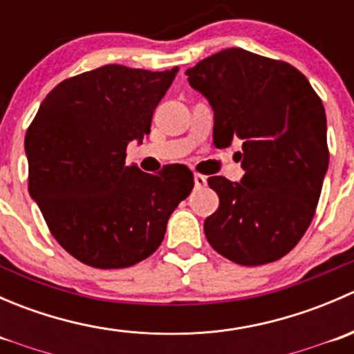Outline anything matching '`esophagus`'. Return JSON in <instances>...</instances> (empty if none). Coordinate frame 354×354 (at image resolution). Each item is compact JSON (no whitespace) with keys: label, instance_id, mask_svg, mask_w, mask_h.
Wrapping results in <instances>:
<instances>
[{"label":"esophagus","instance_id":"esophagus-1","mask_svg":"<svg viewBox=\"0 0 354 354\" xmlns=\"http://www.w3.org/2000/svg\"><path fill=\"white\" fill-rule=\"evenodd\" d=\"M194 180H195V187L197 188H202L207 185V176H203V174H195Z\"/></svg>","mask_w":354,"mask_h":354}]
</instances>
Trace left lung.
Returning a JSON list of instances; mask_svg holds the SVG:
<instances>
[{
	"label": "left lung",
	"mask_w": 354,
	"mask_h": 354,
	"mask_svg": "<svg viewBox=\"0 0 354 354\" xmlns=\"http://www.w3.org/2000/svg\"><path fill=\"white\" fill-rule=\"evenodd\" d=\"M187 75L214 109V145L241 140L240 183L207 180L219 195L203 223L207 241L240 266L276 262L315 216L329 166L322 101L292 65L241 48L223 49Z\"/></svg>",
	"instance_id": "1"
}]
</instances>
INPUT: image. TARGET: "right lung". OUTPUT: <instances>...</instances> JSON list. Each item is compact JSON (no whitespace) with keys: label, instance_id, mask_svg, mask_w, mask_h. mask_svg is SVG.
Returning a JSON list of instances; mask_svg holds the SVG:
<instances>
[{"label":"right lung","instance_id":"add662e5","mask_svg":"<svg viewBox=\"0 0 354 354\" xmlns=\"http://www.w3.org/2000/svg\"><path fill=\"white\" fill-rule=\"evenodd\" d=\"M176 73L106 65L75 75L46 95L28 127L30 197L55 240L85 266L124 269L151 257L194 188L188 167L149 174L124 164Z\"/></svg>","mask_w":354,"mask_h":354}]
</instances>
